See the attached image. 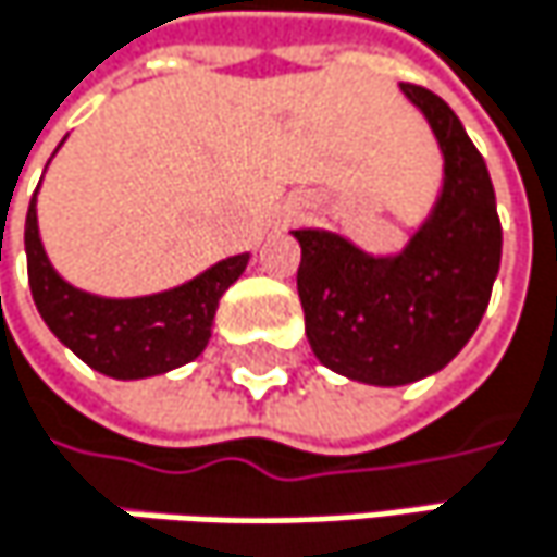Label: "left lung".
Returning <instances> with one entry per match:
<instances>
[{"label":"left lung","mask_w":557,"mask_h":557,"mask_svg":"<svg viewBox=\"0 0 557 557\" xmlns=\"http://www.w3.org/2000/svg\"><path fill=\"white\" fill-rule=\"evenodd\" d=\"M442 151V186L406 245L371 255L342 232L296 228V289L312 355L335 374L403 387L438 374L478 332L500 274L503 232L487 164L435 92L399 83Z\"/></svg>","instance_id":"1"}]
</instances>
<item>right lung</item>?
Segmentation results:
<instances>
[{
    "label": "right lung",
    "instance_id": "1",
    "mask_svg": "<svg viewBox=\"0 0 557 557\" xmlns=\"http://www.w3.org/2000/svg\"><path fill=\"white\" fill-rule=\"evenodd\" d=\"M25 255L35 306L60 345L115 381H145L189 364L212 338L222 293L251 255H232L193 280L145 296H99L73 286L51 264L38 228V193L25 219Z\"/></svg>",
    "mask_w": 557,
    "mask_h": 557
}]
</instances>
